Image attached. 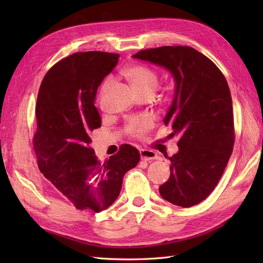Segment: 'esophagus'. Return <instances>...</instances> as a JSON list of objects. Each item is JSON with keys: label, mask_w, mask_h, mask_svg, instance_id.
<instances>
[{"label": "esophagus", "mask_w": 263, "mask_h": 263, "mask_svg": "<svg viewBox=\"0 0 263 263\" xmlns=\"http://www.w3.org/2000/svg\"><path fill=\"white\" fill-rule=\"evenodd\" d=\"M139 153H140V158L142 159V160L149 161V160H154V159L158 158L155 151L149 150V149H140Z\"/></svg>", "instance_id": "34e87169"}]
</instances>
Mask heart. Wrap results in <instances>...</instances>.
I'll return each mask as SVG.
<instances>
[{
  "instance_id": "1",
  "label": "heart",
  "mask_w": 263,
  "mask_h": 263,
  "mask_svg": "<svg viewBox=\"0 0 263 263\" xmlns=\"http://www.w3.org/2000/svg\"><path fill=\"white\" fill-rule=\"evenodd\" d=\"M125 76L129 79L134 86L141 93L154 94L159 84V74L157 71L146 65L136 63L127 67L124 70ZM113 84V78L108 77L104 81L101 89V95H104ZM155 126V118L151 115L132 116L127 119L125 132L132 137L141 139Z\"/></svg>"
}]
</instances>
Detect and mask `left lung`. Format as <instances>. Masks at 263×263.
I'll return each mask as SVG.
<instances>
[{
    "instance_id": "left-lung-1",
    "label": "left lung",
    "mask_w": 263,
    "mask_h": 263,
    "mask_svg": "<svg viewBox=\"0 0 263 263\" xmlns=\"http://www.w3.org/2000/svg\"><path fill=\"white\" fill-rule=\"evenodd\" d=\"M134 58L168 69L176 97L164 124L179 136V153L169 158L170 178L159 187L165 201L191 208L204 201L225 171L233 153L235 127L232 95L215 63L189 46L140 50Z\"/></svg>"
}]
</instances>
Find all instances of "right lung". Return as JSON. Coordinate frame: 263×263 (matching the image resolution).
<instances>
[{"label": "right lung", "instance_id": "add662e5", "mask_svg": "<svg viewBox=\"0 0 263 263\" xmlns=\"http://www.w3.org/2000/svg\"><path fill=\"white\" fill-rule=\"evenodd\" d=\"M118 58V53L103 51L70 54L48 70L38 91L33 137L38 168L80 211L109 208L125 173L140 160L139 151L124 144L101 163L90 146L93 130L101 127L98 87Z\"/></svg>", "mask_w": 263, "mask_h": 263}]
</instances>
